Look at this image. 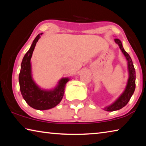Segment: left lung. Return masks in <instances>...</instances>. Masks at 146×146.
<instances>
[{
	"label": "left lung",
	"instance_id": "8db88e82",
	"mask_svg": "<svg viewBox=\"0 0 146 146\" xmlns=\"http://www.w3.org/2000/svg\"><path fill=\"white\" fill-rule=\"evenodd\" d=\"M115 42L117 43L118 46H119L120 48L122 51V52L125 55L126 59L127 60L128 63V70H129V77L128 79L127 84L126 86V88L124 91L122 95L118 98L117 101H115V103H113L112 105H111L109 107L105 108V110L108 111H113L118 110L122 109L123 107L127 104L129 102L131 97L133 95V93H134L135 90V79H136V74H135V70L133 66V61L131 58L130 56L129 55L126 51L123 49L122 42L118 38L115 39Z\"/></svg>",
	"mask_w": 146,
	"mask_h": 146
}]
</instances>
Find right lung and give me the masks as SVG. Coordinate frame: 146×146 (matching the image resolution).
<instances>
[{
  "label": "right lung",
  "mask_w": 146,
  "mask_h": 146,
  "mask_svg": "<svg viewBox=\"0 0 146 146\" xmlns=\"http://www.w3.org/2000/svg\"><path fill=\"white\" fill-rule=\"evenodd\" d=\"M42 34H38L36 36L31 48L24 56L19 80L21 94L26 103L36 110H46L53 108L60 103L64 96L66 84L69 79H61L57 87L54 90L49 91L41 90L32 80L30 60L35 47Z\"/></svg>",
  "instance_id": "add662e5"
}]
</instances>
